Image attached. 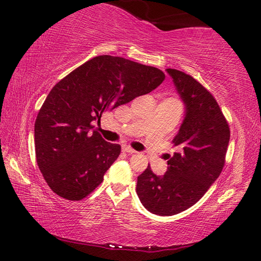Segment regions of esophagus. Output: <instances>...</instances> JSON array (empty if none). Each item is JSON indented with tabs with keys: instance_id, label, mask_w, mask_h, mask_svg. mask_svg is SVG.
I'll use <instances>...</instances> for the list:
<instances>
[{
	"instance_id": "obj_1",
	"label": "esophagus",
	"mask_w": 261,
	"mask_h": 261,
	"mask_svg": "<svg viewBox=\"0 0 261 261\" xmlns=\"http://www.w3.org/2000/svg\"><path fill=\"white\" fill-rule=\"evenodd\" d=\"M122 149H123V152H126V153H129V154H134V153H137L134 148L130 147V146H127V145H124V146L122 147Z\"/></svg>"
}]
</instances>
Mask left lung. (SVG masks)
<instances>
[{
	"mask_svg": "<svg viewBox=\"0 0 261 261\" xmlns=\"http://www.w3.org/2000/svg\"><path fill=\"white\" fill-rule=\"evenodd\" d=\"M166 71L185 106L184 120L173 139L178 152L168 160L165 175L151 167L137 179V194L153 214L170 216L190 208L219 177L230 139V130L218 102L190 74L176 69Z\"/></svg>",
	"mask_w": 261,
	"mask_h": 261,
	"instance_id": "1",
	"label": "left lung"
}]
</instances>
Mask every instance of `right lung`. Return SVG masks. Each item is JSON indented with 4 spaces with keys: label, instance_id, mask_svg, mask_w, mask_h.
<instances>
[{
    "label": "right lung",
    "instance_id": "add662e5",
    "mask_svg": "<svg viewBox=\"0 0 261 261\" xmlns=\"http://www.w3.org/2000/svg\"><path fill=\"white\" fill-rule=\"evenodd\" d=\"M165 73L118 56L87 61L51 88L34 124L35 156L49 188L68 200H82L103 180L121 153L93 129L106 110L147 94Z\"/></svg>",
    "mask_w": 261,
    "mask_h": 261
}]
</instances>
